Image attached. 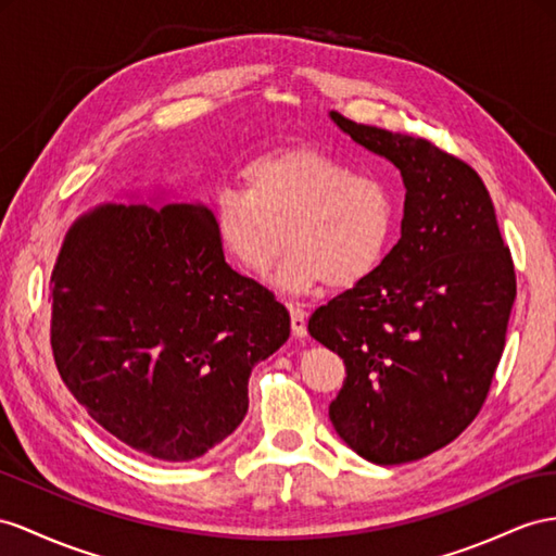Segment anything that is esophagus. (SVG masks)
<instances>
[{
    "label": "esophagus",
    "instance_id": "obj_1",
    "mask_svg": "<svg viewBox=\"0 0 556 556\" xmlns=\"http://www.w3.org/2000/svg\"><path fill=\"white\" fill-rule=\"evenodd\" d=\"M289 312H291V331H293V336H298V338L307 336V312L303 307H298V305H289Z\"/></svg>",
    "mask_w": 556,
    "mask_h": 556
}]
</instances>
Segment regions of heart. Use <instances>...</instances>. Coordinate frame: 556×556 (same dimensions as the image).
Wrapping results in <instances>:
<instances>
[{"instance_id": "obj_1", "label": "heart", "mask_w": 556, "mask_h": 556, "mask_svg": "<svg viewBox=\"0 0 556 556\" xmlns=\"http://www.w3.org/2000/svg\"><path fill=\"white\" fill-rule=\"evenodd\" d=\"M241 188L213 194L218 241L247 273L263 277L291 244L279 281L289 291L317 283L350 289L371 277L392 247L394 194L386 180L354 174L315 148H283L241 168Z\"/></svg>"}]
</instances>
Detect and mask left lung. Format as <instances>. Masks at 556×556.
<instances>
[{"instance_id":"obj_1","label":"left lung","mask_w":556,"mask_h":556,"mask_svg":"<svg viewBox=\"0 0 556 556\" xmlns=\"http://www.w3.org/2000/svg\"><path fill=\"white\" fill-rule=\"evenodd\" d=\"M333 122L406 185L402 239L376 273L317 307L309 336L345 364L336 432L378 465L420 460L486 402L517 277L477 170L430 140Z\"/></svg>"}]
</instances>
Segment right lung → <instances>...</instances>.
Here are the masks:
<instances>
[{
	"label": "right lung",
	"mask_w": 556,
	"mask_h": 556,
	"mask_svg": "<svg viewBox=\"0 0 556 556\" xmlns=\"http://www.w3.org/2000/svg\"><path fill=\"white\" fill-rule=\"evenodd\" d=\"M51 350L87 414L140 453L199 458L237 430L255 362L287 343L273 291L225 263L199 204H108L51 273Z\"/></svg>",
	"instance_id": "right-lung-1"
}]
</instances>
